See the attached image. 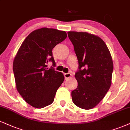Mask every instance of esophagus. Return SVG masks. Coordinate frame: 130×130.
<instances>
[{
    "label": "esophagus",
    "instance_id": "esophagus-1",
    "mask_svg": "<svg viewBox=\"0 0 130 130\" xmlns=\"http://www.w3.org/2000/svg\"><path fill=\"white\" fill-rule=\"evenodd\" d=\"M64 76H65V80L68 79L70 78L71 77V74L70 73H64Z\"/></svg>",
    "mask_w": 130,
    "mask_h": 130
}]
</instances>
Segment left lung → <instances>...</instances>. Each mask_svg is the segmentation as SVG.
<instances>
[{"label":"left lung","instance_id":"obj_1","mask_svg":"<svg viewBox=\"0 0 130 130\" xmlns=\"http://www.w3.org/2000/svg\"><path fill=\"white\" fill-rule=\"evenodd\" d=\"M78 60L75 74L78 86L72 91L73 102L81 109L95 107L110 88L113 63L107 46L101 38L86 32H68Z\"/></svg>","mask_w":130,"mask_h":130}]
</instances>
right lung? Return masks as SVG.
Returning a JSON list of instances; mask_svg holds the SVG:
<instances>
[{
  "mask_svg": "<svg viewBox=\"0 0 130 130\" xmlns=\"http://www.w3.org/2000/svg\"><path fill=\"white\" fill-rule=\"evenodd\" d=\"M67 37L65 31L43 27L26 38L13 62L17 90L26 103L41 109L52 104L57 90L64 81L60 72L47 68L55 63L52 50Z\"/></svg>",
  "mask_w": 130,
  "mask_h": 130,
  "instance_id": "add662e5",
  "label": "right lung"
}]
</instances>
